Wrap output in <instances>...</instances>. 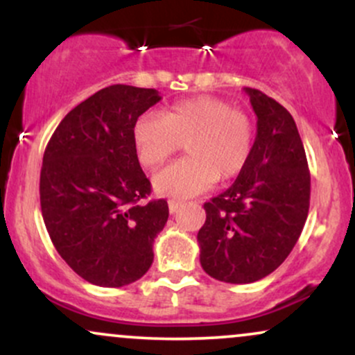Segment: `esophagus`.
Here are the masks:
<instances>
[{"label": "esophagus", "instance_id": "esophagus-1", "mask_svg": "<svg viewBox=\"0 0 355 355\" xmlns=\"http://www.w3.org/2000/svg\"><path fill=\"white\" fill-rule=\"evenodd\" d=\"M182 205H183L182 202H178V200H170V202H168V210H170V214H177V211L182 209Z\"/></svg>", "mask_w": 355, "mask_h": 355}]
</instances>
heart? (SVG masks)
Returning <instances> with one entry per match:
<instances>
[{
  "instance_id": "heart-1",
  "label": "heart",
  "mask_w": 355,
  "mask_h": 355,
  "mask_svg": "<svg viewBox=\"0 0 355 355\" xmlns=\"http://www.w3.org/2000/svg\"><path fill=\"white\" fill-rule=\"evenodd\" d=\"M254 121L243 110L215 96L178 101L166 112H145L133 125L140 164L155 168L187 145L189 157L153 177V189L165 197L189 198L215 180H229L245 168L254 150Z\"/></svg>"
}]
</instances>
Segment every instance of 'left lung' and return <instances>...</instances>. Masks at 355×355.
I'll use <instances>...</instances> for the list:
<instances>
[{"label":"left lung","mask_w":355,"mask_h":355,"mask_svg":"<svg viewBox=\"0 0 355 355\" xmlns=\"http://www.w3.org/2000/svg\"><path fill=\"white\" fill-rule=\"evenodd\" d=\"M257 115L250 160L230 189L203 205L197 240L214 279L250 284L287 259L305 225L311 173L291 113L260 89L245 88Z\"/></svg>","instance_id":"left-lung-1"}]
</instances>
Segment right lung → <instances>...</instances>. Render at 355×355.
Segmentation results:
<instances>
[{"label": "right lung", "mask_w": 355, "mask_h": 355, "mask_svg": "<svg viewBox=\"0 0 355 355\" xmlns=\"http://www.w3.org/2000/svg\"><path fill=\"white\" fill-rule=\"evenodd\" d=\"M160 100L153 88L100 89L61 120L44 150V225L61 259L93 285L123 287L153 262L168 203H140L152 185L138 162L133 125Z\"/></svg>", "instance_id": "add662e5"}]
</instances>
